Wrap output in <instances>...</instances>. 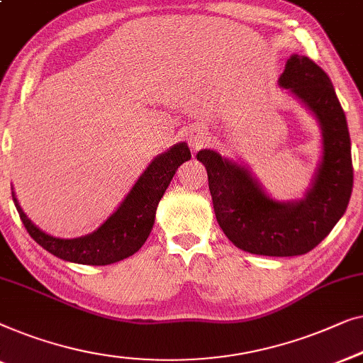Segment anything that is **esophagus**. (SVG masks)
I'll use <instances>...</instances> for the list:
<instances>
[{
	"label": "esophagus",
	"mask_w": 363,
	"mask_h": 363,
	"mask_svg": "<svg viewBox=\"0 0 363 363\" xmlns=\"http://www.w3.org/2000/svg\"><path fill=\"white\" fill-rule=\"evenodd\" d=\"M189 141H191V146L194 150H199V147L207 141V133L202 128H194L191 133H189Z\"/></svg>",
	"instance_id": "1"
}]
</instances>
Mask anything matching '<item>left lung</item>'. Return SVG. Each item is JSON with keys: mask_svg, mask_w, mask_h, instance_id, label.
<instances>
[{"mask_svg": "<svg viewBox=\"0 0 363 363\" xmlns=\"http://www.w3.org/2000/svg\"><path fill=\"white\" fill-rule=\"evenodd\" d=\"M278 84L313 111L323 131V160L303 199L274 201L247 167L217 151H199L197 160L207 169L218 225L235 247L264 257H296L318 247L344 216L354 167L345 113L329 75L309 57L293 54Z\"/></svg>", "mask_w": 363, "mask_h": 363, "instance_id": "left-lung-1", "label": "left lung"}]
</instances>
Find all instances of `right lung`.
I'll return each instance as SVG.
<instances>
[{
  "label": "right lung",
  "mask_w": 363,
  "mask_h": 363,
  "mask_svg": "<svg viewBox=\"0 0 363 363\" xmlns=\"http://www.w3.org/2000/svg\"><path fill=\"white\" fill-rule=\"evenodd\" d=\"M187 160H191L187 143H177L166 152L156 156L120 207L95 232L85 237H52L29 220L14 197V192L13 201L26 230L44 250L65 262L104 267L131 257L145 245L155 225L157 203L164 196L177 167Z\"/></svg>",
  "instance_id": "obj_1"
}]
</instances>
